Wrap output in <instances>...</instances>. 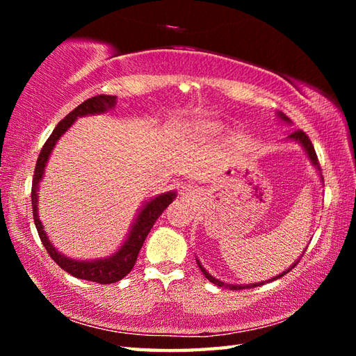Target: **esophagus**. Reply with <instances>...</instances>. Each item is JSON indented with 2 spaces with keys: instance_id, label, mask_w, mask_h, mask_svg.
Instances as JSON below:
<instances>
[{
  "instance_id": "esophagus-1",
  "label": "esophagus",
  "mask_w": 356,
  "mask_h": 356,
  "mask_svg": "<svg viewBox=\"0 0 356 356\" xmlns=\"http://www.w3.org/2000/svg\"><path fill=\"white\" fill-rule=\"evenodd\" d=\"M186 195H191V191H188V193H186Z\"/></svg>"
}]
</instances>
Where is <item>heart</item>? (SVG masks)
Wrapping results in <instances>:
<instances>
[{
    "instance_id": "obj_1",
    "label": "heart",
    "mask_w": 356,
    "mask_h": 356,
    "mask_svg": "<svg viewBox=\"0 0 356 356\" xmlns=\"http://www.w3.org/2000/svg\"><path fill=\"white\" fill-rule=\"evenodd\" d=\"M217 127L211 122H199L195 125L188 127V131L194 133V134H211V133H216Z\"/></svg>"
}]
</instances>
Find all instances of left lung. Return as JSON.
Instances as JSON below:
<instances>
[{
    "label": "left lung",
    "instance_id": "8db88e82",
    "mask_svg": "<svg viewBox=\"0 0 356 356\" xmlns=\"http://www.w3.org/2000/svg\"><path fill=\"white\" fill-rule=\"evenodd\" d=\"M278 116L282 118L283 120H286V122H291V119L289 118H286V115H283V113H278ZM289 139H293V140H297V142H300L301 145H303V148L306 149V153H307V156H309V159H311L312 161V163L316 166V168L318 170H321V166H320V162H318V157H316V153H315V149H314V145H312V142H311V139H309V136L303 131V130H295L293 133H291L289 134ZM298 263V261H297ZM297 263H293L292 266L287 269V270H284L282 275H278V277H275V278H272V280H277V278H280V277H283L284 274H287V272H289L292 268H295L297 266ZM197 264H199V268H200V270L203 272V275H205L211 283H214V284H217V286H220V287H229V289H232V291H240V289H248V287H251V286H237V284H226V283H223V282H220V280H217V278H214L213 275H209L208 272L202 268V264L199 263V260H197ZM272 280H269V282H272ZM259 284H263V283H257V284H252L254 287L255 286H259Z\"/></svg>",
    "mask_w": 356,
    "mask_h": 356
}]
</instances>
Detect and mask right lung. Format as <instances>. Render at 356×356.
Listing matches in <instances>:
<instances>
[{"instance_id":"add662e5","label":"right lung","mask_w":356,"mask_h":356,"mask_svg":"<svg viewBox=\"0 0 356 356\" xmlns=\"http://www.w3.org/2000/svg\"><path fill=\"white\" fill-rule=\"evenodd\" d=\"M115 104H116V96L97 95V96L90 97V99L84 101L73 111H70L69 115H67L61 122L55 127V130H53V133L50 134V138L45 140L41 153L38 156L33 180H32L33 220L38 229V236H40L45 251L49 252L53 261H55L59 268H63L65 272H69L70 275L81 280H88V282L101 283V284L116 283L119 280H122L127 274H130L136 260H138L139 251L143 245V241H145L148 236V232L151 231V228H153L154 222L161 217L163 211L168 208V205L174 200V197H176V193H166L162 195H157L156 199H151L147 205L143 207L138 218H136V223L133 225L130 236H128V238L125 240V243L120 246L119 251L115 255H111L110 259L95 260V261H78V260L67 259V257L59 254L56 249L51 246L47 236H45L44 228L40 222V217H38L36 191H38V184H40L42 179L45 163L49 161V156L51 153L53 147H55L58 139L61 138L67 130H69L72 124L76 120V118L86 116V115H95V113H104L108 108L115 107Z\"/></svg>"}]
</instances>
